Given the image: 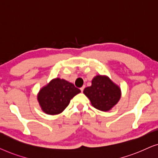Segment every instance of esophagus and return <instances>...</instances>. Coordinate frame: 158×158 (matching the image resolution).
Here are the masks:
<instances>
[{
	"instance_id": "obj_1",
	"label": "esophagus",
	"mask_w": 158,
	"mask_h": 158,
	"mask_svg": "<svg viewBox=\"0 0 158 158\" xmlns=\"http://www.w3.org/2000/svg\"><path fill=\"white\" fill-rule=\"evenodd\" d=\"M84 87H85V86H81V88H80V90H81V92H83V91H84Z\"/></svg>"
}]
</instances>
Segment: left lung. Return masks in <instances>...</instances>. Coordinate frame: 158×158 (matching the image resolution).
<instances>
[{
    "label": "left lung",
    "instance_id": "left-lung-1",
    "mask_svg": "<svg viewBox=\"0 0 158 158\" xmlns=\"http://www.w3.org/2000/svg\"><path fill=\"white\" fill-rule=\"evenodd\" d=\"M92 105L97 110L107 112L116 105L121 98V89L106 75H97L92 85L84 89Z\"/></svg>",
    "mask_w": 158,
    "mask_h": 158
}]
</instances>
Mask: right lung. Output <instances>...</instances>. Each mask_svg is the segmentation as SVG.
Returning a JSON list of instances; mask_svg holds the SVG:
<instances>
[{
	"instance_id": "right-lung-1",
	"label": "right lung",
	"mask_w": 158,
	"mask_h": 158,
	"mask_svg": "<svg viewBox=\"0 0 158 158\" xmlns=\"http://www.w3.org/2000/svg\"><path fill=\"white\" fill-rule=\"evenodd\" d=\"M80 92L81 90L71 82L55 78L39 90L37 99L44 112L55 115L63 112L71 99Z\"/></svg>"
}]
</instances>
